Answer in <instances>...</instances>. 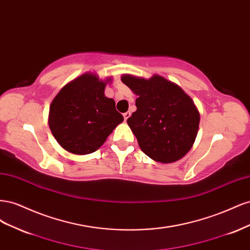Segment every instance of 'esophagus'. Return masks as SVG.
Listing matches in <instances>:
<instances>
[{"label": "esophagus", "mask_w": 250, "mask_h": 250, "mask_svg": "<svg viewBox=\"0 0 250 250\" xmlns=\"http://www.w3.org/2000/svg\"><path fill=\"white\" fill-rule=\"evenodd\" d=\"M123 117H124V120H125V121H127V119L130 117V111H126V112H124V113H123Z\"/></svg>", "instance_id": "1"}]
</instances>
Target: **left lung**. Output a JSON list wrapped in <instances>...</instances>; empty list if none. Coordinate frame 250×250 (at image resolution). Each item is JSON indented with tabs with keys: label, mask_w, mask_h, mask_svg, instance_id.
I'll use <instances>...</instances> for the list:
<instances>
[{
	"label": "left lung",
	"mask_w": 250,
	"mask_h": 250,
	"mask_svg": "<svg viewBox=\"0 0 250 250\" xmlns=\"http://www.w3.org/2000/svg\"><path fill=\"white\" fill-rule=\"evenodd\" d=\"M121 80L138 96L137 110L127 123L143 152L163 164L184 157L197 137L200 121L191 98L158 75L145 79L125 74Z\"/></svg>",
	"instance_id": "8db88e82"
}]
</instances>
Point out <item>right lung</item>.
Segmentation results:
<instances>
[{
    "label": "right lung",
    "instance_id": "right-lung-1",
    "mask_svg": "<svg viewBox=\"0 0 250 250\" xmlns=\"http://www.w3.org/2000/svg\"><path fill=\"white\" fill-rule=\"evenodd\" d=\"M110 80L103 81L96 74L85 73L67 83L53 99L49 127L59 145L69 152H95L123 122L115 100L104 95Z\"/></svg>",
    "mask_w": 250,
    "mask_h": 250
}]
</instances>
